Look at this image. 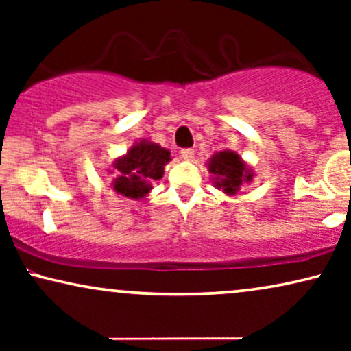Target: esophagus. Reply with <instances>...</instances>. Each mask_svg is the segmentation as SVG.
I'll list each match as a JSON object with an SVG mask.
<instances>
[{"label": "esophagus", "mask_w": 351, "mask_h": 351, "mask_svg": "<svg viewBox=\"0 0 351 351\" xmlns=\"http://www.w3.org/2000/svg\"><path fill=\"white\" fill-rule=\"evenodd\" d=\"M180 156L184 158V160H186V161L193 160L195 150H193V148H182V150H180Z\"/></svg>", "instance_id": "obj_1"}]
</instances>
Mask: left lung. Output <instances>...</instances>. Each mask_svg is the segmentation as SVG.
<instances>
[{"mask_svg": "<svg viewBox=\"0 0 351 351\" xmlns=\"http://www.w3.org/2000/svg\"><path fill=\"white\" fill-rule=\"evenodd\" d=\"M209 171L215 176V185L227 193H237L243 182L252 180V174L244 166L241 158L230 150L220 152L210 158Z\"/></svg>", "mask_w": 351, "mask_h": 351, "instance_id": "1", "label": "left lung"}]
</instances>
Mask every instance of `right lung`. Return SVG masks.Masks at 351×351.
<instances>
[{
  "mask_svg": "<svg viewBox=\"0 0 351 351\" xmlns=\"http://www.w3.org/2000/svg\"><path fill=\"white\" fill-rule=\"evenodd\" d=\"M169 160V152L156 143H137L126 156L114 162L119 171V177L113 182L114 191L128 198H142L150 191L152 180L161 179Z\"/></svg>",
  "mask_w": 351,
  "mask_h": 351,
  "instance_id": "right-lung-1",
  "label": "right lung"
}]
</instances>
